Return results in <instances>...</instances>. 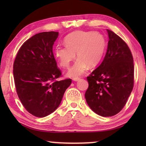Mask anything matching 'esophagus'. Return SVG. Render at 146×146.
<instances>
[{
	"instance_id": "obj_1",
	"label": "esophagus",
	"mask_w": 146,
	"mask_h": 146,
	"mask_svg": "<svg viewBox=\"0 0 146 146\" xmlns=\"http://www.w3.org/2000/svg\"><path fill=\"white\" fill-rule=\"evenodd\" d=\"M80 78H73V80L74 81H75V82H77V81H78V80H80Z\"/></svg>"
}]
</instances>
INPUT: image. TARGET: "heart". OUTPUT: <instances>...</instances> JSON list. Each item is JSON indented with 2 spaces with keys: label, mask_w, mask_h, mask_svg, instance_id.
Returning <instances> with one entry per match:
<instances>
[{
  "label": "heart",
  "mask_w": 146,
  "mask_h": 146,
  "mask_svg": "<svg viewBox=\"0 0 146 146\" xmlns=\"http://www.w3.org/2000/svg\"><path fill=\"white\" fill-rule=\"evenodd\" d=\"M65 46H57L54 55L60 66L69 67L76 56L78 58L69 69L67 75L71 78L80 76L88 67L96 66L104 54L106 42L104 36L98 32L78 31L67 35L64 40Z\"/></svg>",
  "instance_id": "obj_1"
}]
</instances>
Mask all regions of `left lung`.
<instances>
[{"label": "left lung", "mask_w": 146, "mask_h": 146, "mask_svg": "<svg viewBox=\"0 0 146 146\" xmlns=\"http://www.w3.org/2000/svg\"><path fill=\"white\" fill-rule=\"evenodd\" d=\"M108 44L101 64L87 77L85 93L92 110L103 117L112 116L121 110L133 86V60L126 43L107 29Z\"/></svg>", "instance_id": "obj_1"}]
</instances>
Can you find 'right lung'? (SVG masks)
Returning a JSON list of instances; mask_svg holds the SVG:
<instances>
[{
  "mask_svg": "<svg viewBox=\"0 0 146 146\" xmlns=\"http://www.w3.org/2000/svg\"><path fill=\"white\" fill-rule=\"evenodd\" d=\"M58 32H43L30 38L18 52L13 66L17 92L25 109L44 117L60 104L71 79L57 81L61 76L52 52Z\"/></svg>",
  "mask_w": 146,
  "mask_h": 146,
  "instance_id": "1",
  "label": "right lung"
}]
</instances>
